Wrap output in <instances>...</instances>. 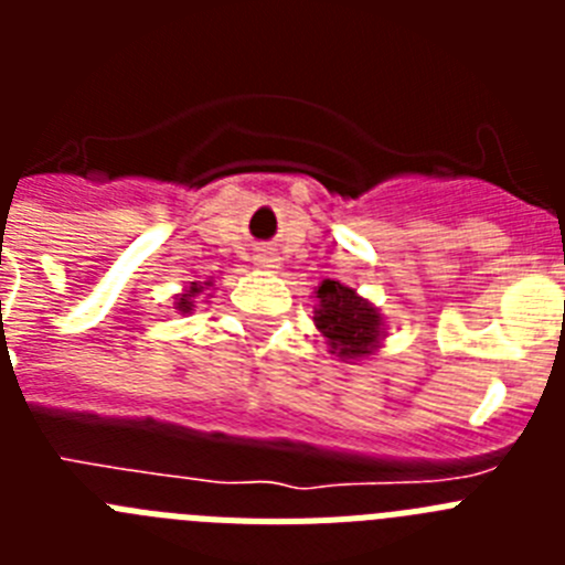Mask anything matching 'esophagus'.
Masks as SVG:
<instances>
[{"label": "esophagus", "mask_w": 565, "mask_h": 565, "mask_svg": "<svg viewBox=\"0 0 565 565\" xmlns=\"http://www.w3.org/2000/svg\"><path fill=\"white\" fill-rule=\"evenodd\" d=\"M257 263H259V266H263V268H279V257H277V254H274V252H263V254H259V257H257Z\"/></svg>", "instance_id": "obj_1"}]
</instances>
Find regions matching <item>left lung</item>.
I'll return each instance as SVG.
<instances>
[{"instance_id":"8db88e82","label":"left lung","mask_w":565,"mask_h":565,"mask_svg":"<svg viewBox=\"0 0 565 565\" xmlns=\"http://www.w3.org/2000/svg\"><path fill=\"white\" fill-rule=\"evenodd\" d=\"M313 322L331 356L348 364L376 356L391 326L371 299L339 279H322L313 288Z\"/></svg>"}]
</instances>
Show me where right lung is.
<instances>
[{"mask_svg":"<svg viewBox=\"0 0 565 565\" xmlns=\"http://www.w3.org/2000/svg\"><path fill=\"white\" fill-rule=\"evenodd\" d=\"M212 279H194V282H189V286H183L181 288V294H174V311L178 313H183V317H186V313H192L194 311V306H198V302H206L209 297H212Z\"/></svg>","mask_w":565,"mask_h":565,"instance_id":"obj_1","label":"right lung"}]
</instances>
